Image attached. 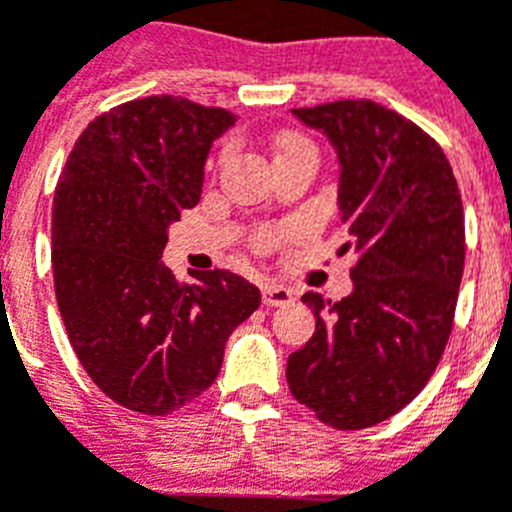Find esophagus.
I'll use <instances>...</instances> for the list:
<instances>
[{
    "label": "esophagus",
    "instance_id": "1",
    "mask_svg": "<svg viewBox=\"0 0 512 512\" xmlns=\"http://www.w3.org/2000/svg\"><path fill=\"white\" fill-rule=\"evenodd\" d=\"M261 300L266 307H282L295 300V292L287 287H279V284H266L264 292H261Z\"/></svg>",
    "mask_w": 512,
    "mask_h": 512
}]
</instances>
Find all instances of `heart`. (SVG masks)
<instances>
[{
	"label": "heart",
	"instance_id": "heart-1",
	"mask_svg": "<svg viewBox=\"0 0 512 512\" xmlns=\"http://www.w3.org/2000/svg\"><path fill=\"white\" fill-rule=\"evenodd\" d=\"M300 151H315L312 148V143L307 138H302V135H284L282 140L277 143V161L279 158H287L292 156V153H300ZM277 241V235L274 233H261L259 235V243L261 246H271V243Z\"/></svg>",
	"mask_w": 512,
	"mask_h": 512
}]
</instances>
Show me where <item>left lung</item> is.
<instances>
[{
	"instance_id": "obj_1",
	"label": "left lung",
	"mask_w": 512,
	"mask_h": 512,
	"mask_svg": "<svg viewBox=\"0 0 512 512\" xmlns=\"http://www.w3.org/2000/svg\"><path fill=\"white\" fill-rule=\"evenodd\" d=\"M338 158V212L356 251L338 302L305 292L315 333L289 356L300 405L338 431L400 413L436 372L464 271V207L441 146L369 99L292 110Z\"/></svg>"
}]
</instances>
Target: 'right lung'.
<instances>
[{
  "instance_id": "right-lung-1",
  "label": "right lung",
  "mask_w": 512,
  "mask_h": 512,
  "mask_svg": "<svg viewBox=\"0 0 512 512\" xmlns=\"http://www.w3.org/2000/svg\"><path fill=\"white\" fill-rule=\"evenodd\" d=\"M238 117L184 97L125 102L79 135L53 197V282L69 341L104 395L169 415L220 374L225 341L261 305L233 271L182 284L161 261L200 202L210 148Z\"/></svg>"
}]
</instances>
